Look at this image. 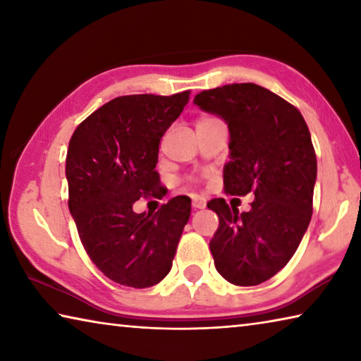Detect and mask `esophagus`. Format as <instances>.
Here are the masks:
<instances>
[{
  "label": "esophagus",
  "instance_id": "obj_1",
  "mask_svg": "<svg viewBox=\"0 0 361 361\" xmlns=\"http://www.w3.org/2000/svg\"><path fill=\"white\" fill-rule=\"evenodd\" d=\"M205 200L204 199H199V197H194L192 199V209L194 210H200V209H205Z\"/></svg>",
  "mask_w": 361,
  "mask_h": 361
}]
</instances>
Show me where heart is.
<instances>
[{
    "mask_svg": "<svg viewBox=\"0 0 361 361\" xmlns=\"http://www.w3.org/2000/svg\"><path fill=\"white\" fill-rule=\"evenodd\" d=\"M209 121H215V118H210V116H202V118L197 121V124H200V122H209Z\"/></svg>",
    "mask_w": 361,
    "mask_h": 361,
    "instance_id": "obj_1",
    "label": "heart"
}]
</instances>
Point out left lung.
Instances as JSON below:
<instances>
[{"label": "left lung", "mask_w": 361, "mask_h": 361, "mask_svg": "<svg viewBox=\"0 0 361 361\" xmlns=\"http://www.w3.org/2000/svg\"><path fill=\"white\" fill-rule=\"evenodd\" d=\"M194 105L228 124L226 192L255 194L250 212L224 199L207 204L219 218L210 240L215 267L234 285H259L291 259L312 216L317 157L307 124L299 109L253 82L204 90Z\"/></svg>", "instance_id": "1"}]
</instances>
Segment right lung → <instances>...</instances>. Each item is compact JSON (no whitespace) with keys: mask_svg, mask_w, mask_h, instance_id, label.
Listing matches in <instances>:
<instances>
[{"mask_svg":"<svg viewBox=\"0 0 361 361\" xmlns=\"http://www.w3.org/2000/svg\"><path fill=\"white\" fill-rule=\"evenodd\" d=\"M188 102L189 90L118 97L82 121L70 140V213L89 258L116 283L148 288L172 269L191 199L169 200L156 215L132 207L140 197H157L159 142Z\"/></svg>","mask_w":361,"mask_h":361,"instance_id":"add662e5","label":"right lung"}]
</instances>
